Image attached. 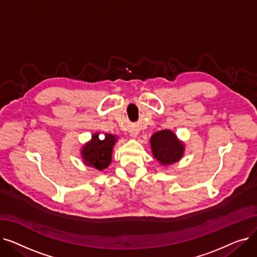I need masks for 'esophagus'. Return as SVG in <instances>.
I'll list each match as a JSON object with an SVG mask.
<instances>
[{"label":"esophagus","instance_id":"esophagus-1","mask_svg":"<svg viewBox=\"0 0 257 257\" xmlns=\"http://www.w3.org/2000/svg\"><path fill=\"white\" fill-rule=\"evenodd\" d=\"M130 134H131V137L137 138L138 134H139V131H138L137 129H131V130H130Z\"/></svg>","mask_w":257,"mask_h":257}]
</instances>
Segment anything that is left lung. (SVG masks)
<instances>
[{"instance_id":"1","label":"left lung","mask_w":257,"mask_h":257,"mask_svg":"<svg viewBox=\"0 0 257 257\" xmlns=\"http://www.w3.org/2000/svg\"><path fill=\"white\" fill-rule=\"evenodd\" d=\"M151 148L154 157L163 165L176 163L184 152L183 145L170 130L154 133L151 138Z\"/></svg>"}]
</instances>
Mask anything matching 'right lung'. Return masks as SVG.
I'll use <instances>...</instances> for the list:
<instances>
[{"label":"right lung","instance_id":"right-lung-1","mask_svg":"<svg viewBox=\"0 0 257 257\" xmlns=\"http://www.w3.org/2000/svg\"><path fill=\"white\" fill-rule=\"evenodd\" d=\"M116 142L115 136L105 133L104 137H99V133L92 136L91 142L86 144L82 149V157L87 166L102 171L111 163L112 147Z\"/></svg>","mask_w":257,"mask_h":257}]
</instances>
